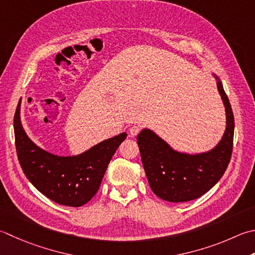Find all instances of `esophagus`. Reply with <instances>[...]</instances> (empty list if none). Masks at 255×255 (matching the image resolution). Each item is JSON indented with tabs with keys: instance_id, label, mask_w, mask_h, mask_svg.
I'll return each instance as SVG.
<instances>
[{
	"instance_id": "obj_1",
	"label": "esophagus",
	"mask_w": 255,
	"mask_h": 255,
	"mask_svg": "<svg viewBox=\"0 0 255 255\" xmlns=\"http://www.w3.org/2000/svg\"><path fill=\"white\" fill-rule=\"evenodd\" d=\"M140 130L141 129L139 126H131L130 129H129V133H130L131 137H134V136H137L139 132H140Z\"/></svg>"
}]
</instances>
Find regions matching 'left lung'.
Listing matches in <instances>:
<instances>
[{"instance_id": "8db88e82", "label": "left lung", "mask_w": 255, "mask_h": 255, "mask_svg": "<svg viewBox=\"0 0 255 255\" xmlns=\"http://www.w3.org/2000/svg\"><path fill=\"white\" fill-rule=\"evenodd\" d=\"M218 89L226 106L227 128L222 140L211 151L191 156L172 150L149 129L138 134L137 143L149 186L162 200H194L210 190L227 170L233 149L234 117L220 81Z\"/></svg>"}]
</instances>
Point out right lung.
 Returning a JSON list of instances; mask_svg holds the SVG:
<instances>
[{
    "instance_id": "add662e5",
    "label": "right lung",
    "mask_w": 255,
    "mask_h": 255,
    "mask_svg": "<svg viewBox=\"0 0 255 255\" xmlns=\"http://www.w3.org/2000/svg\"><path fill=\"white\" fill-rule=\"evenodd\" d=\"M18 102L14 115L15 147L19 164L33 186L52 201L67 207H81L98 191L114 153L125 139L118 134L75 157H58L34 144L19 119Z\"/></svg>"
}]
</instances>
